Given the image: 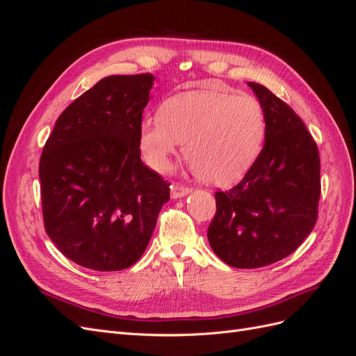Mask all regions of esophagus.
I'll return each instance as SVG.
<instances>
[{
    "mask_svg": "<svg viewBox=\"0 0 356 356\" xmlns=\"http://www.w3.org/2000/svg\"><path fill=\"white\" fill-rule=\"evenodd\" d=\"M191 190L187 187V186H182V184H172L170 187V196L174 199H178V197H182L188 195Z\"/></svg>",
    "mask_w": 356,
    "mask_h": 356,
    "instance_id": "obj_1",
    "label": "esophagus"
}]
</instances>
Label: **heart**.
I'll use <instances>...</instances> for the list:
<instances>
[{
    "label": "heart",
    "mask_w": 356,
    "mask_h": 356,
    "mask_svg": "<svg viewBox=\"0 0 356 356\" xmlns=\"http://www.w3.org/2000/svg\"><path fill=\"white\" fill-rule=\"evenodd\" d=\"M266 136L263 105L229 90L187 92L168 99L159 115L139 124V149L156 172L182 152L200 179L225 186L239 179L260 154Z\"/></svg>",
    "instance_id": "heart-1"
}]
</instances>
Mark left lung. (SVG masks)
<instances>
[{"instance_id": "8db88e82", "label": "left lung", "mask_w": 356, "mask_h": 356, "mask_svg": "<svg viewBox=\"0 0 356 356\" xmlns=\"http://www.w3.org/2000/svg\"><path fill=\"white\" fill-rule=\"evenodd\" d=\"M266 114V143L238 186L215 193L209 245L238 268L273 264L293 254L314 230L321 196L315 139L288 104L248 83Z\"/></svg>"}]
</instances>
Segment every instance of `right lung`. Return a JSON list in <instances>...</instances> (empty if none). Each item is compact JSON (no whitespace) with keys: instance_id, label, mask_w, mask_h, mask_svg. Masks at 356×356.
<instances>
[{"instance_id":"add662e5","label":"right lung","mask_w":356,"mask_h":356,"mask_svg":"<svg viewBox=\"0 0 356 356\" xmlns=\"http://www.w3.org/2000/svg\"><path fill=\"white\" fill-rule=\"evenodd\" d=\"M153 74L110 75L58 117L40 159L44 229L86 268L135 264L152 239L170 184L141 161L139 124Z\"/></svg>"}]
</instances>
